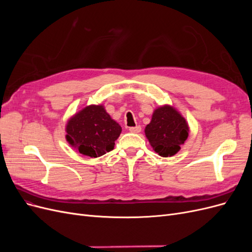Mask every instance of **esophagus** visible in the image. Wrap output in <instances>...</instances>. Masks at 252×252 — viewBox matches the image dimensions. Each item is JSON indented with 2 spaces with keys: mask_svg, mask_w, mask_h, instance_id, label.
I'll return each instance as SVG.
<instances>
[{
  "mask_svg": "<svg viewBox=\"0 0 252 252\" xmlns=\"http://www.w3.org/2000/svg\"><path fill=\"white\" fill-rule=\"evenodd\" d=\"M141 130H142L141 126H135V127L129 128V131L132 132V133H139V132H141Z\"/></svg>",
  "mask_w": 252,
  "mask_h": 252,
  "instance_id": "1",
  "label": "esophagus"
}]
</instances>
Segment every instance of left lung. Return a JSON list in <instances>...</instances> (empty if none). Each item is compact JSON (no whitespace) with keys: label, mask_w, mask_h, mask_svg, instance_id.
Masks as SVG:
<instances>
[{"label":"left lung","mask_w":252,"mask_h":252,"mask_svg":"<svg viewBox=\"0 0 252 252\" xmlns=\"http://www.w3.org/2000/svg\"><path fill=\"white\" fill-rule=\"evenodd\" d=\"M189 126L185 118L170 105L155 109L150 123L145 127V135L152 149L163 158L178 154L188 138Z\"/></svg>","instance_id":"left-lung-1"}]
</instances>
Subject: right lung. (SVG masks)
Here are the masks:
<instances>
[{"label": "right lung", "mask_w": 252, "mask_h": 252, "mask_svg": "<svg viewBox=\"0 0 252 252\" xmlns=\"http://www.w3.org/2000/svg\"><path fill=\"white\" fill-rule=\"evenodd\" d=\"M65 130L66 141L71 147L86 157L97 158L114 148L122 127L100 104L86 106L73 114Z\"/></svg>", "instance_id": "1"}]
</instances>
